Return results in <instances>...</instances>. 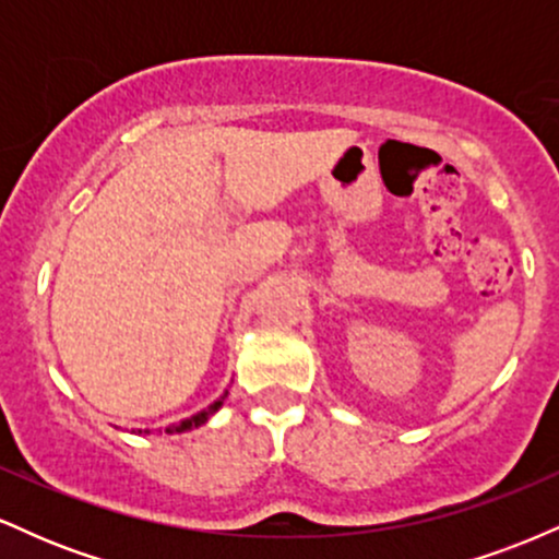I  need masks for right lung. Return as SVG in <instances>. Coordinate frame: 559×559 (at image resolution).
<instances>
[{"label":"right lung","instance_id":"add662e5","mask_svg":"<svg viewBox=\"0 0 559 559\" xmlns=\"http://www.w3.org/2000/svg\"><path fill=\"white\" fill-rule=\"evenodd\" d=\"M226 394H228V391H226ZM226 394H223L221 400H217V402L210 404L207 409H202V413L191 415V418L181 420V423H178V426H170V428H165V433H183V431H191V428H199V426H202V423H207V420H210V415H215L217 409L223 407V400H226ZM139 433H141V431H139Z\"/></svg>","mask_w":559,"mask_h":559}]
</instances>
